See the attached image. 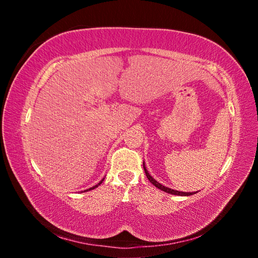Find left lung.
<instances>
[{
    "label": "left lung",
    "instance_id": "left-lung-1",
    "mask_svg": "<svg viewBox=\"0 0 258 258\" xmlns=\"http://www.w3.org/2000/svg\"><path fill=\"white\" fill-rule=\"evenodd\" d=\"M143 169H145V172H146V175H147V177H148V180H149L152 184H154L156 187H158V189H160L161 191H165V192H167V194H171V195H175V196H191V195H195L196 192H182V191H177V190H173V189H169V187H167V186H165V185H163V184H160L159 182H157L154 177H152L150 174H149V172H148V169H147V167H146V164H145V161H143Z\"/></svg>",
    "mask_w": 258,
    "mask_h": 258
}]
</instances>
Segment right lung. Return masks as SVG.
<instances>
[{
	"label": "right lung",
	"mask_w": 258,
	"mask_h": 258,
	"mask_svg": "<svg viewBox=\"0 0 258 258\" xmlns=\"http://www.w3.org/2000/svg\"><path fill=\"white\" fill-rule=\"evenodd\" d=\"M103 180H104V178H102V180L101 181H100L99 183H98V184L97 185H94V186H92V187H90V189H87V190H84V191H90V190H93V189H95V187H98L100 184H101V183L103 182Z\"/></svg>",
	"instance_id": "obj_1"
}]
</instances>
